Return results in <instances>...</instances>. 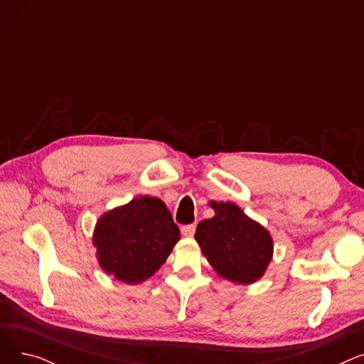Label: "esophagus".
I'll return each instance as SVG.
<instances>
[{"label": "esophagus", "mask_w": 364, "mask_h": 364, "mask_svg": "<svg viewBox=\"0 0 364 364\" xmlns=\"http://www.w3.org/2000/svg\"><path fill=\"white\" fill-rule=\"evenodd\" d=\"M195 232H196V225L195 224H187V225L181 227V233L186 237H192L195 235Z\"/></svg>", "instance_id": "1"}]
</instances>
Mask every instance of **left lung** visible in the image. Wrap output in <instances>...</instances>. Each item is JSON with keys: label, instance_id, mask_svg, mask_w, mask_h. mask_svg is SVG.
I'll return each mask as SVG.
<instances>
[{"label": "left lung", "instance_id": "left-lung-1", "mask_svg": "<svg viewBox=\"0 0 364 364\" xmlns=\"http://www.w3.org/2000/svg\"><path fill=\"white\" fill-rule=\"evenodd\" d=\"M213 218L198 224L195 239L206 259L224 279L251 284L262 277L273 257V239L265 227L232 202L209 203Z\"/></svg>", "mask_w": 364, "mask_h": 364}]
</instances>
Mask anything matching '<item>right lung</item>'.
I'll return each instance as SVG.
<instances>
[{"label":"right lung","mask_w":364,"mask_h":364,"mask_svg":"<svg viewBox=\"0 0 364 364\" xmlns=\"http://www.w3.org/2000/svg\"><path fill=\"white\" fill-rule=\"evenodd\" d=\"M180 240V230L165 203L140 196L103 214L92 243L102 269L128 284L155 274Z\"/></svg>","instance_id":"add662e5"}]
</instances>
